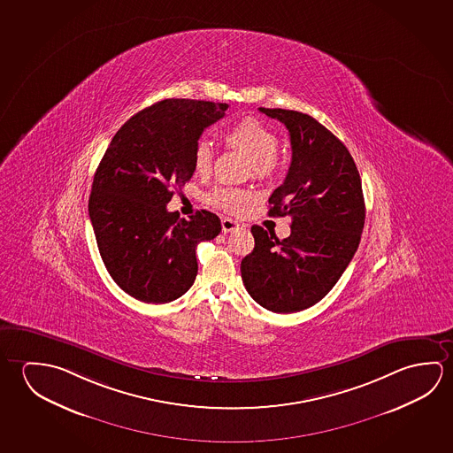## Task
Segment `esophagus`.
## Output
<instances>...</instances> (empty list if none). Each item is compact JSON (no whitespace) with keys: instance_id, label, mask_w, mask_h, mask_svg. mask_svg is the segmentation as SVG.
Returning <instances> with one entry per match:
<instances>
[{"instance_id":"1","label":"esophagus","mask_w":453,"mask_h":453,"mask_svg":"<svg viewBox=\"0 0 453 453\" xmlns=\"http://www.w3.org/2000/svg\"><path fill=\"white\" fill-rule=\"evenodd\" d=\"M221 226H223L224 234H229V232H234V230H237L240 227L238 221L232 219V218H224L223 221H221Z\"/></svg>"}]
</instances>
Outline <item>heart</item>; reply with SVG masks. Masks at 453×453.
<instances>
[{
  "instance_id": "obj_1",
  "label": "heart",
  "mask_w": 453,
  "mask_h": 453,
  "mask_svg": "<svg viewBox=\"0 0 453 453\" xmlns=\"http://www.w3.org/2000/svg\"><path fill=\"white\" fill-rule=\"evenodd\" d=\"M224 142L229 149L242 151L250 157L252 175L264 180L272 177L281 165L278 153V135L272 127L256 117L238 119L224 133ZM215 153L207 141L196 143L193 151V169L197 175L205 177L213 167ZM254 199V194L243 188L216 186L208 194V202L229 213H238L246 203Z\"/></svg>"
}]
</instances>
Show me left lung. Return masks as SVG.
I'll list each match as a JSON object with an SVG mask.
<instances>
[{"label": "left lung", "instance_id": "obj_1", "mask_svg": "<svg viewBox=\"0 0 453 453\" xmlns=\"http://www.w3.org/2000/svg\"><path fill=\"white\" fill-rule=\"evenodd\" d=\"M259 111L289 131V172L268 199V215L292 216V224L284 240L252 226L254 250L240 270L260 306L288 314L320 302L342 278L362 237L364 191L348 149L318 119L297 111Z\"/></svg>", "mask_w": 453, "mask_h": 453}]
</instances>
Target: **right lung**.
<instances>
[{
  "label": "right lung",
  "instance_id": "right-lung-1",
  "mask_svg": "<svg viewBox=\"0 0 453 453\" xmlns=\"http://www.w3.org/2000/svg\"><path fill=\"white\" fill-rule=\"evenodd\" d=\"M227 104L164 99L137 111L113 135L97 165L88 213L99 254L113 281L145 303L181 297L197 274L196 248L221 232L201 210L191 219L167 211L193 177V151Z\"/></svg>",
  "mask_w": 453,
  "mask_h": 453
}]
</instances>
